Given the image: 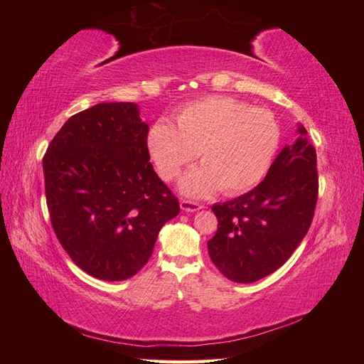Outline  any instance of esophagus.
I'll return each mask as SVG.
<instances>
[{"label":"esophagus","instance_id":"obj_1","mask_svg":"<svg viewBox=\"0 0 364 364\" xmlns=\"http://www.w3.org/2000/svg\"><path fill=\"white\" fill-rule=\"evenodd\" d=\"M180 206H181L183 211H188V213H196V211L202 210V208H203V205H200L197 202H192V200H186V198L181 200Z\"/></svg>","mask_w":364,"mask_h":364}]
</instances>
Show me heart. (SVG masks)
<instances>
[{"instance_id":"obj_1","label":"heart","mask_w":364,"mask_h":364,"mask_svg":"<svg viewBox=\"0 0 364 364\" xmlns=\"http://www.w3.org/2000/svg\"><path fill=\"white\" fill-rule=\"evenodd\" d=\"M175 123H154L146 150L166 181L175 180L198 153L202 166L180 183L191 197L210 196L219 188L223 194L250 189L267 172L280 144L272 114L228 97L211 95L183 106Z\"/></svg>"}]
</instances>
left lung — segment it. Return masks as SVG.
<instances>
[{
    "mask_svg": "<svg viewBox=\"0 0 364 364\" xmlns=\"http://www.w3.org/2000/svg\"><path fill=\"white\" fill-rule=\"evenodd\" d=\"M299 134L257 188L213 205L219 225L208 253L231 282L253 283L275 272L310 230L319 192L318 161L301 125Z\"/></svg>",
    "mask_w": 364,
    "mask_h": 364,
    "instance_id": "1",
    "label": "left lung"
}]
</instances>
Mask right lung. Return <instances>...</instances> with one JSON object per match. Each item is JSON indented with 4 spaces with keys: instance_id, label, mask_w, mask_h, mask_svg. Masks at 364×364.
<instances>
[{
    "instance_id": "obj_1",
    "label": "right lung",
    "mask_w": 364,
    "mask_h": 364,
    "mask_svg": "<svg viewBox=\"0 0 364 364\" xmlns=\"http://www.w3.org/2000/svg\"><path fill=\"white\" fill-rule=\"evenodd\" d=\"M134 103L72 115L43 156L54 233L76 266L105 282L136 275L180 203L153 170Z\"/></svg>"
}]
</instances>
